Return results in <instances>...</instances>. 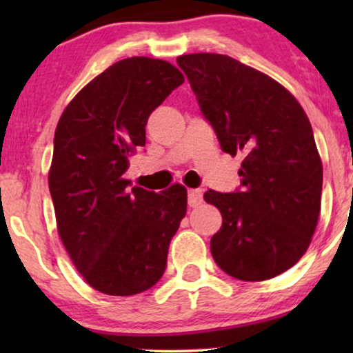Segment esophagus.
<instances>
[{
    "instance_id": "esophagus-1",
    "label": "esophagus",
    "mask_w": 353,
    "mask_h": 353,
    "mask_svg": "<svg viewBox=\"0 0 353 353\" xmlns=\"http://www.w3.org/2000/svg\"><path fill=\"white\" fill-rule=\"evenodd\" d=\"M188 199H189L190 208H197V205L202 204V201H204L202 190L201 189H190L188 192Z\"/></svg>"
}]
</instances>
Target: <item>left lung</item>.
<instances>
[{
	"label": "left lung",
	"mask_w": 353,
	"mask_h": 353,
	"mask_svg": "<svg viewBox=\"0 0 353 353\" xmlns=\"http://www.w3.org/2000/svg\"><path fill=\"white\" fill-rule=\"evenodd\" d=\"M177 66L222 151L244 154L241 188L204 194L222 214L214 261L247 282L285 272L309 249L320 212L323 172L309 117L277 81L230 56L185 54Z\"/></svg>",
	"instance_id": "obj_1"
}]
</instances>
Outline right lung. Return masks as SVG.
<instances>
[{"label": "right lung", "mask_w": 353, "mask_h": 353, "mask_svg": "<svg viewBox=\"0 0 353 353\" xmlns=\"http://www.w3.org/2000/svg\"><path fill=\"white\" fill-rule=\"evenodd\" d=\"M182 83L168 61H117L81 89L56 128L50 192L58 232L84 281L103 294H141L165 270L188 190L131 188L124 172L145 144L151 112Z\"/></svg>", "instance_id": "add662e5"}]
</instances>
